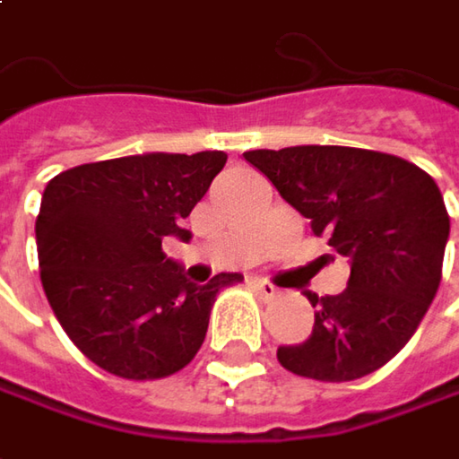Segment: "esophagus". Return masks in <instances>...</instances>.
Listing matches in <instances>:
<instances>
[{
	"instance_id": "esophagus-1",
	"label": "esophagus",
	"mask_w": 459,
	"mask_h": 459,
	"mask_svg": "<svg viewBox=\"0 0 459 459\" xmlns=\"http://www.w3.org/2000/svg\"><path fill=\"white\" fill-rule=\"evenodd\" d=\"M250 287L255 289L264 299H273V297L279 294V289L273 287L271 281H265V279H253V281H250Z\"/></svg>"
}]
</instances>
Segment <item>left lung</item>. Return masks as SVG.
<instances>
[{
    "label": "left lung",
    "instance_id": "left-lung-1",
    "mask_svg": "<svg viewBox=\"0 0 459 459\" xmlns=\"http://www.w3.org/2000/svg\"><path fill=\"white\" fill-rule=\"evenodd\" d=\"M242 157L351 265L341 294L307 291L315 325L307 341L279 346L281 367L320 382L372 375L408 343L442 281L449 217L439 186L408 160L354 147Z\"/></svg>",
    "mask_w": 459,
    "mask_h": 459
}]
</instances>
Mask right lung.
Here are the masks:
<instances>
[{
    "label": "right lung",
    "mask_w": 459,
    "mask_h": 459,
    "mask_svg": "<svg viewBox=\"0 0 459 459\" xmlns=\"http://www.w3.org/2000/svg\"><path fill=\"white\" fill-rule=\"evenodd\" d=\"M224 152H147L90 162L48 180L35 242L48 305L74 346L124 379L180 372L201 349L219 289L198 287L162 253L188 242L183 219L224 168Z\"/></svg>",
    "instance_id": "add662e5"
}]
</instances>
